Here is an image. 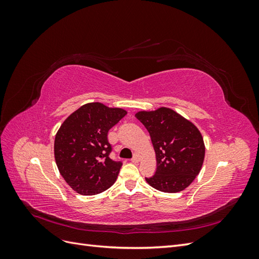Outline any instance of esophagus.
<instances>
[{
    "label": "esophagus",
    "mask_w": 259,
    "mask_h": 259,
    "mask_svg": "<svg viewBox=\"0 0 259 259\" xmlns=\"http://www.w3.org/2000/svg\"><path fill=\"white\" fill-rule=\"evenodd\" d=\"M133 163H138L140 161V156L138 154H135L134 156H133L132 160H131Z\"/></svg>",
    "instance_id": "obj_1"
}]
</instances>
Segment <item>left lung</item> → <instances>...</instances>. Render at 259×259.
Instances as JSON below:
<instances>
[{
    "label": "left lung",
    "mask_w": 259,
    "mask_h": 259,
    "mask_svg": "<svg viewBox=\"0 0 259 259\" xmlns=\"http://www.w3.org/2000/svg\"><path fill=\"white\" fill-rule=\"evenodd\" d=\"M150 134L156 170L147 183L162 192L183 191L200 173L205 155L197 126L169 108L135 114Z\"/></svg>",
    "instance_id": "1"
}]
</instances>
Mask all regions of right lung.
<instances>
[{
  "label": "right lung",
  "instance_id": "1",
  "mask_svg": "<svg viewBox=\"0 0 259 259\" xmlns=\"http://www.w3.org/2000/svg\"><path fill=\"white\" fill-rule=\"evenodd\" d=\"M126 113L120 108L91 103L61 124L55 137V160L61 176L77 193L98 194L114 184L122 162L109 156L112 148L107 136Z\"/></svg>",
  "mask_w": 259,
  "mask_h": 259
}]
</instances>
